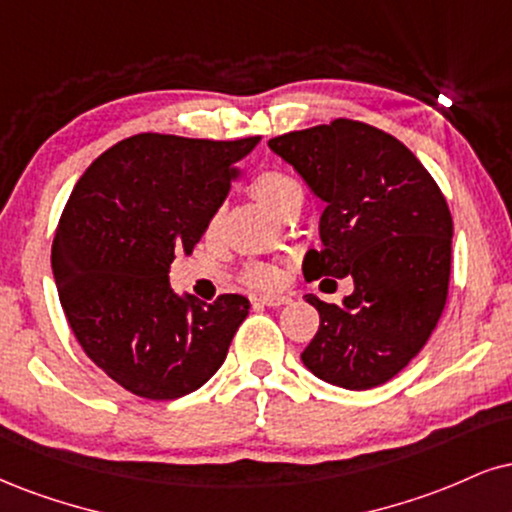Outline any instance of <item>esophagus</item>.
Wrapping results in <instances>:
<instances>
[{
  "label": "esophagus",
  "instance_id": "obj_1",
  "mask_svg": "<svg viewBox=\"0 0 512 512\" xmlns=\"http://www.w3.org/2000/svg\"><path fill=\"white\" fill-rule=\"evenodd\" d=\"M257 300H260V303L267 305V307H281V305L291 303V298H288V295H260Z\"/></svg>",
  "mask_w": 512,
  "mask_h": 512
}]
</instances>
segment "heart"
<instances>
[{
	"label": "heart",
	"mask_w": 512,
	"mask_h": 512,
	"mask_svg": "<svg viewBox=\"0 0 512 512\" xmlns=\"http://www.w3.org/2000/svg\"><path fill=\"white\" fill-rule=\"evenodd\" d=\"M250 193L260 202H264L272 212L281 214V217L298 212L305 200V190L300 186L298 178L283 169H267L262 171V174H257L250 183ZM221 217H224V212L217 209V212H212V217L207 219V238L217 236L221 229ZM240 281H243L245 286L257 288V291H272V288L283 283V269L274 262H252L240 272Z\"/></svg>",
	"instance_id": "heart-1"
}]
</instances>
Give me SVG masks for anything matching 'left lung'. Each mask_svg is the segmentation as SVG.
<instances>
[{
    "label": "left lung",
    "instance_id": "left-lung-1",
    "mask_svg": "<svg viewBox=\"0 0 512 512\" xmlns=\"http://www.w3.org/2000/svg\"><path fill=\"white\" fill-rule=\"evenodd\" d=\"M269 147L326 202L324 250L307 252L305 279L355 283L343 305L307 295L319 329L300 357L343 389L386 384L420 353L446 307L453 236L446 197L408 147L362 121L283 133Z\"/></svg>",
    "mask_w": 512,
    "mask_h": 512
}]
</instances>
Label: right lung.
<instances>
[{"mask_svg": "<svg viewBox=\"0 0 512 512\" xmlns=\"http://www.w3.org/2000/svg\"><path fill=\"white\" fill-rule=\"evenodd\" d=\"M140 133L88 166L61 212L52 269L66 322L85 355L126 391L174 400L226 360L250 300L178 298L169 267L190 255L260 145Z\"/></svg>", "mask_w": 512, "mask_h": 512, "instance_id": "add662e5", "label": "right lung"}]
</instances>
